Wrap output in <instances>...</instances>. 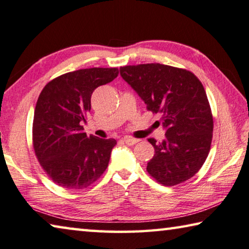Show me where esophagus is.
<instances>
[{"label":"esophagus","mask_w":249,"mask_h":249,"mask_svg":"<svg viewBox=\"0 0 249 249\" xmlns=\"http://www.w3.org/2000/svg\"><path fill=\"white\" fill-rule=\"evenodd\" d=\"M124 142L127 145H135L136 143H139V140L133 139V137H124Z\"/></svg>","instance_id":"obj_1"}]
</instances>
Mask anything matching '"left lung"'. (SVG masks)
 Here are the masks:
<instances>
[{"mask_svg": "<svg viewBox=\"0 0 249 249\" xmlns=\"http://www.w3.org/2000/svg\"><path fill=\"white\" fill-rule=\"evenodd\" d=\"M121 75L146 108L160 114L166 139L154 146L155 154L146 171L164 186H175L192 178L206 160L213 140L214 121L202 82L194 73L174 66L126 65Z\"/></svg>", "mask_w": 249, "mask_h": 249, "instance_id": "obj_1", "label": "left lung"}]
</instances>
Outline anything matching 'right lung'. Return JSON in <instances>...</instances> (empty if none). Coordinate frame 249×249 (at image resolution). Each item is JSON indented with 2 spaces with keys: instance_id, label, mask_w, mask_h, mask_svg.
I'll use <instances>...</instances> for the list:
<instances>
[{
  "instance_id": "right-lung-1",
  "label": "right lung",
  "mask_w": 249,
  "mask_h": 249,
  "mask_svg": "<svg viewBox=\"0 0 249 249\" xmlns=\"http://www.w3.org/2000/svg\"><path fill=\"white\" fill-rule=\"evenodd\" d=\"M117 68L77 70L44 86L34 110L32 140L38 163L55 184L68 189L90 186L108 166L114 139L88 136L83 127L94 89L116 78Z\"/></svg>"
}]
</instances>
